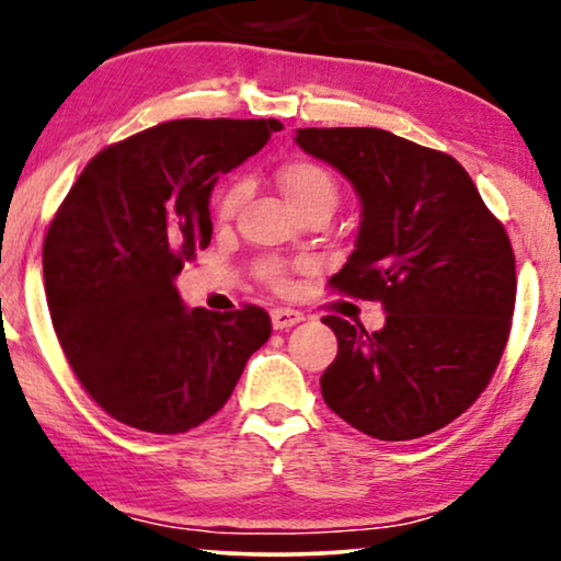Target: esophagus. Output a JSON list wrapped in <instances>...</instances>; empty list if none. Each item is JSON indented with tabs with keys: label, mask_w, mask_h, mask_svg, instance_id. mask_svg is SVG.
I'll list each match as a JSON object with an SVG mask.
<instances>
[{
	"label": "esophagus",
	"mask_w": 561,
	"mask_h": 561,
	"mask_svg": "<svg viewBox=\"0 0 561 561\" xmlns=\"http://www.w3.org/2000/svg\"><path fill=\"white\" fill-rule=\"evenodd\" d=\"M271 319H273V329H290L296 327L298 321H304V313L296 311V309H273L271 311Z\"/></svg>",
	"instance_id": "esophagus-1"
}]
</instances>
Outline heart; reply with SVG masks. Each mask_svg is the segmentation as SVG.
I'll list each match as a JSON object with an SVG mask.
<instances>
[{
    "label": "heart",
    "instance_id": "obj_1",
    "mask_svg": "<svg viewBox=\"0 0 561 561\" xmlns=\"http://www.w3.org/2000/svg\"><path fill=\"white\" fill-rule=\"evenodd\" d=\"M275 183H278V188L283 191V196H286V202L296 214H304L309 209H324L329 214L334 209L336 198H340V183H336L334 173L311 158H290L286 163H280L275 168ZM240 196L242 188L237 183H229L217 196V204H214L217 217H232L237 211V204H240ZM257 273L271 286H283L286 283V267L280 263H273V260L271 263H260Z\"/></svg>",
    "mask_w": 561,
    "mask_h": 561
}]
</instances>
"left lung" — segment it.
I'll return each instance as SVG.
<instances>
[{
  "label": "left lung",
  "instance_id": "left-lung-1",
  "mask_svg": "<svg viewBox=\"0 0 561 561\" xmlns=\"http://www.w3.org/2000/svg\"><path fill=\"white\" fill-rule=\"evenodd\" d=\"M296 142L334 165L363 202L355 250L329 286L388 313L380 332L324 317L340 350L321 396L382 442L451 424L488 388L508 342V234L447 152L375 127H306Z\"/></svg>",
  "mask_w": 561,
  "mask_h": 561
}]
</instances>
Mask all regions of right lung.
<instances>
[{
    "instance_id": "1",
    "label": "right lung",
    "mask_w": 561,
    "mask_h": 561,
    "mask_svg": "<svg viewBox=\"0 0 561 561\" xmlns=\"http://www.w3.org/2000/svg\"><path fill=\"white\" fill-rule=\"evenodd\" d=\"M283 129L278 119H173L96 152L43 244L68 365L122 424L181 434L229 401L273 332L260 306L183 309L173 280L211 242L209 196Z\"/></svg>"
}]
</instances>
